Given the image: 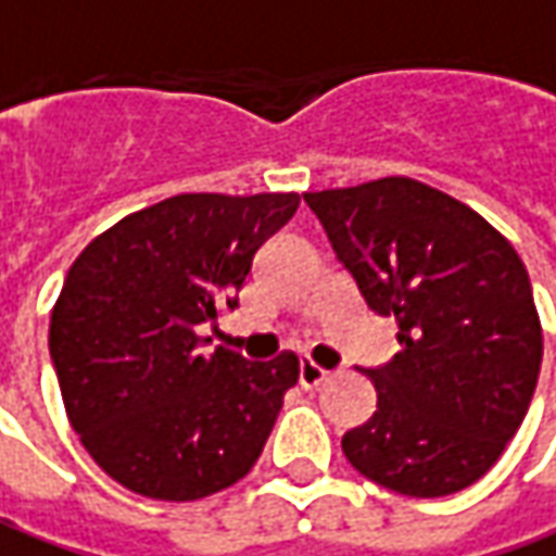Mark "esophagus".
<instances>
[{
    "label": "esophagus",
    "mask_w": 556,
    "mask_h": 556,
    "mask_svg": "<svg viewBox=\"0 0 556 556\" xmlns=\"http://www.w3.org/2000/svg\"><path fill=\"white\" fill-rule=\"evenodd\" d=\"M326 369L323 366H316L314 359H301V366H298V381H301V388H316V384H323L326 381Z\"/></svg>",
    "instance_id": "1"
}]
</instances>
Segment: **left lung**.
<instances>
[{"label":"left lung","instance_id":"8db88e82","mask_svg":"<svg viewBox=\"0 0 556 556\" xmlns=\"http://www.w3.org/2000/svg\"><path fill=\"white\" fill-rule=\"evenodd\" d=\"M344 270L400 354L366 369L378 409L341 450L378 486L440 498L486 473L523 425L542 369V323L514 245L412 178L304 193Z\"/></svg>","mask_w":556,"mask_h":556}]
</instances>
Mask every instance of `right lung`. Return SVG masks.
<instances>
[{"mask_svg":"<svg viewBox=\"0 0 556 556\" xmlns=\"http://www.w3.org/2000/svg\"><path fill=\"white\" fill-rule=\"evenodd\" d=\"M298 202L168 197L116 220L73 261L51 311V363L73 431L119 486L197 502L258 462L298 356L202 354L197 329L240 307L255 252Z\"/></svg>","mask_w":556,"mask_h":556,"instance_id":"right-lung-1","label":"right lung"}]
</instances>
